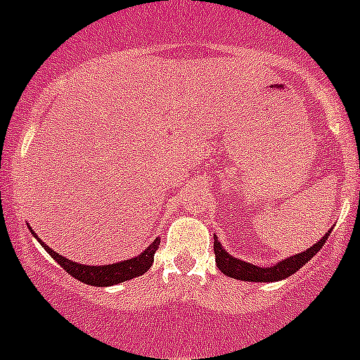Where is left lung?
<instances>
[{
    "label": "left lung",
    "mask_w": 360,
    "mask_h": 360,
    "mask_svg": "<svg viewBox=\"0 0 360 360\" xmlns=\"http://www.w3.org/2000/svg\"><path fill=\"white\" fill-rule=\"evenodd\" d=\"M330 230L319 240V243L313 244L311 248H308V250L301 251V253L297 255H292V257L288 258H283V260L269 265V267H260V265H253L250 264V262H244L232 257L229 251H225V248L221 246L218 237L214 236L216 265H218V269L225 274V276L233 278V280L251 281V283H274V281L287 280L288 276L297 273L299 269H301L306 262L311 260V258L319 253L320 248L326 244L327 237L330 236Z\"/></svg>",
    "instance_id": "left-lung-1"
}]
</instances>
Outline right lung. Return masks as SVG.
Wrapping results in <instances>:
<instances>
[{"label":"right lung","mask_w":360,"mask_h":360,"mask_svg":"<svg viewBox=\"0 0 360 360\" xmlns=\"http://www.w3.org/2000/svg\"><path fill=\"white\" fill-rule=\"evenodd\" d=\"M30 232L33 233L38 239V236L34 233V230L30 226ZM38 243L41 244L45 251L65 269L70 276H73L75 280L82 281L86 285H93V287H112V285L123 283V281L134 280V278L142 276V274L148 271L149 267L155 262V253L160 246V239L156 237L141 255L134 258H128V260L116 262V264H107V265H87V264H79V262L68 260L63 255L56 253L52 248H49L47 244L41 239H38Z\"/></svg>","instance_id":"add662e5"}]
</instances>
